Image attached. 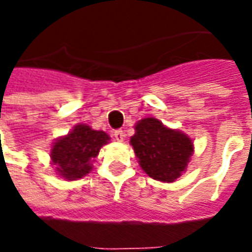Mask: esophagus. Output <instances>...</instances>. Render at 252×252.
Masks as SVG:
<instances>
[{
    "instance_id": "1",
    "label": "esophagus",
    "mask_w": 252,
    "mask_h": 252,
    "mask_svg": "<svg viewBox=\"0 0 252 252\" xmlns=\"http://www.w3.org/2000/svg\"><path fill=\"white\" fill-rule=\"evenodd\" d=\"M113 136H115V139L117 140V142H124V139H126V133H124V131L119 129V131H116L115 133H113Z\"/></svg>"
}]
</instances>
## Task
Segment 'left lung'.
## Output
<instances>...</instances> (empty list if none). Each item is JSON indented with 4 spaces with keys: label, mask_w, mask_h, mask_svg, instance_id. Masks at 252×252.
<instances>
[{
    "label": "left lung",
    "mask_w": 252,
    "mask_h": 252,
    "mask_svg": "<svg viewBox=\"0 0 252 252\" xmlns=\"http://www.w3.org/2000/svg\"><path fill=\"white\" fill-rule=\"evenodd\" d=\"M142 170L153 180L175 182L185 173L194 153L193 140L186 133L146 117L136 123L129 139Z\"/></svg>",
    "instance_id": "8db88e82"
}]
</instances>
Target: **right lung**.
<instances>
[{
  "mask_svg": "<svg viewBox=\"0 0 252 252\" xmlns=\"http://www.w3.org/2000/svg\"><path fill=\"white\" fill-rule=\"evenodd\" d=\"M109 140L106 132L95 131L88 124H77L52 143L50 158L57 175L66 181L83 178L92 171L94 159Z\"/></svg>",
  "mask_w": 252,
  "mask_h": 252,
  "instance_id": "1",
  "label": "right lung"
}]
</instances>
